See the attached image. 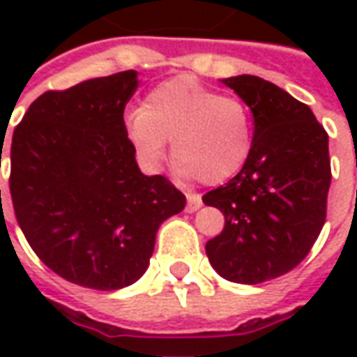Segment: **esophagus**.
I'll use <instances>...</instances> for the list:
<instances>
[{
  "instance_id": "esophagus-1",
  "label": "esophagus",
  "mask_w": 357,
  "mask_h": 357,
  "mask_svg": "<svg viewBox=\"0 0 357 357\" xmlns=\"http://www.w3.org/2000/svg\"><path fill=\"white\" fill-rule=\"evenodd\" d=\"M200 206H202V199H200L199 195L188 192L186 195V213H195V211H199Z\"/></svg>"
}]
</instances>
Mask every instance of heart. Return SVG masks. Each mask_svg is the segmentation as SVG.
Listing matches in <instances>:
<instances>
[{
  "label": "heart",
  "instance_id": "1",
  "mask_svg": "<svg viewBox=\"0 0 357 357\" xmlns=\"http://www.w3.org/2000/svg\"><path fill=\"white\" fill-rule=\"evenodd\" d=\"M125 135L146 169H158L172 141V162L185 178L220 185L242 171L252 153L248 107L222 97L197 77L178 75L149 91L144 107L125 115Z\"/></svg>",
  "mask_w": 357,
  "mask_h": 357
}]
</instances>
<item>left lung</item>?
<instances>
[{"mask_svg":"<svg viewBox=\"0 0 357 357\" xmlns=\"http://www.w3.org/2000/svg\"><path fill=\"white\" fill-rule=\"evenodd\" d=\"M222 83L250 107L254 143L242 171L202 197L225 214L206 256L222 278L260 284L298 266L326 222L328 132L308 105L270 81L238 75Z\"/></svg>","mask_w":357,"mask_h":357,"instance_id":"left-lung-1","label":"left lung"}]
</instances>
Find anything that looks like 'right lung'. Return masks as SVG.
<instances>
[{
	"label": "right lung",
	"instance_id": "obj_1",
	"mask_svg": "<svg viewBox=\"0 0 357 357\" xmlns=\"http://www.w3.org/2000/svg\"><path fill=\"white\" fill-rule=\"evenodd\" d=\"M137 87L130 69L47 91L11 139L9 190L25 238L55 274L93 290L139 280L158 227L186 204L135 160L123 113Z\"/></svg>",
	"mask_w": 357,
	"mask_h": 357
}]
</instances>
